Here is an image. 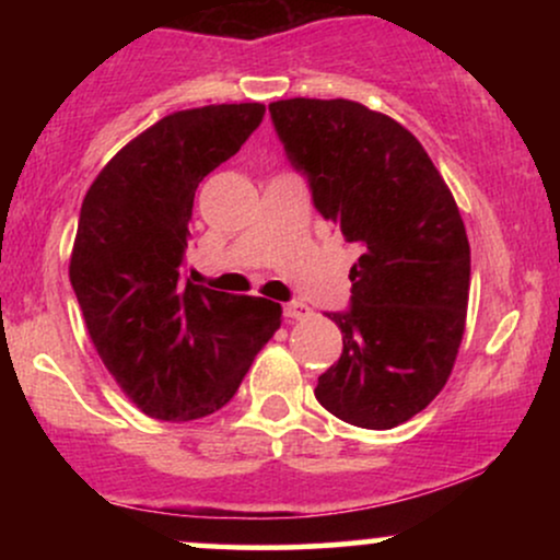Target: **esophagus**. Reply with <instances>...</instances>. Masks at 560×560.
<instances>
[{"label": "esophagus", "mask_w": 560, "mask_h": 560, "mask_svg": "<svg viewBox=\"0 0 560 560\" xmlns=\"http://www.w3.org/2000/svg\"><path fill=\"white\" fill-rule=\"evenodd\" d=\"M284 316L292 318V320H302V318L311 316V307H307L302 300H292V302H287V305H284Z\"/></svg>", "instance_id": "obj_1"}]
</instances>
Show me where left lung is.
Returning a JSON list of instances; mask_svg holds the SVG:
<instances>
[{
  "label": "left lung",
  "mask_w": 560,
  "mask_h": 560,
  "mask_svg": "<svg viewBox=\"0 0 560 560\" xmlns=\"http://www.w3.org/2000/svg\"><path fill=\"white\" fill-rule=\"evenodd\" d=\"M313 205L363 255L352 298L329 313L342 355L316 400L352 427L392 429L445 387L466 329L471 247L445 178L421 141L389 115L350 100L268 105Z\"/></svg>",
  "instance_id": "obj_1"
}]
</instances>
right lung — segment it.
Listing matches in <instances>:
<instances>
[{
	"label": "right lung",
	"mask_w": 560,
	"mask_h": 560,
	"mask_svg": "<svg viewBox=\"0 0 560 560\" xmlns=\"http://www.w3.org/2000/svg\"><path fill=\"white\" fill-rule=\"evenodd\" d=\"M262 115L260 102L165 115L83 197L70 284L102 363L152 419L195 421L223 408L281 326L279 302L182 279L197 186Z\"/></svg>",
	"instance_id": "add662e5"
}]
</instances>
